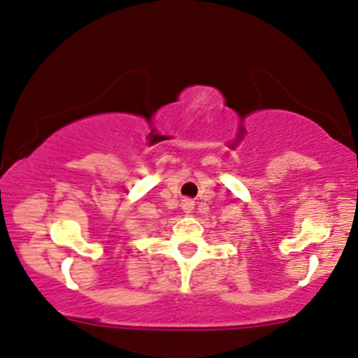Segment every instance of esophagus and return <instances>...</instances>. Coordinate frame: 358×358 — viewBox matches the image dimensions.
Masks as SVG:
<instances>
[{
  "instance_id": "34e87169",
  "label": "esophagus",
  "mask_w": 358,
  "mask_h": 358,
  "mask_svg": "<svg viewBox=\"0 0 358 358\" xmlns=\"http://www.w3.org/2000/svg\"><path fill=\"white\" fill-rule=\"evenodd\" d=\"M182 210L185 211V213H192V210H194V201H192V199H183V201H182Z\"/></svg>"
}]
</instances>
